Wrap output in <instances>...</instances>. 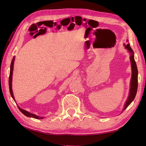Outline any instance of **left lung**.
Segmentation results:
<instances>
[{
	"label": "left lung",
	"mask_w": 146,
	"mask_h": 146,
	"mask_svg": "<svg viewBox=\"0 0 146 146\" xmlns=\"http://www.w3.org/2000/svg\"><path fill=\"white\" fill-rule=\"evenodd\" d=\"M129 41V40H127ZM125 48L129 51L131 54L130 56V61H131V68H132V76L131 80V83H130V91L129 94V97L127 99L125 104L124 105L122 111L125 110L129 105L132 103V102L134 100L135 97L137 94V86H138V70L137 68V64L134 60V53L132 48L130 46L129 44H123Z\"/></svg>",
	"instance_id": "left-lung-1"
}]
</instances>
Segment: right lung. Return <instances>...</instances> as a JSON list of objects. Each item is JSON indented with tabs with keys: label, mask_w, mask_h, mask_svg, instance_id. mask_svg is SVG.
Segmentation results:
<instances>
[{
	"label": "right lung",
	"mask_w": 146,
	"mask_h": 146,
	"mask_svg": "<svg viewBox=\"0 0 146 146\" xmlns=\"http://www.w3.org/2000/svg\"><path fill=\"white\" fill-rule=\"evenodd\" d=\"M14 60H15V56L13 57L12 58V60L11 62V69H10V75H9V90H10V93H11V97L13 98V100L15 101V98L14 97V94H13V92H12V73H13V69H14ZM17 107L19 108V109L21 111L22 113H23L24 115H26L28 117H33V118H35V119H44V117H39L38 115H36V114H34L32 113H30L29 111H27L23 109V108H20L18 106Z\"/></svg>",
	"instance_id": "obj_1"
}]
</instances>
